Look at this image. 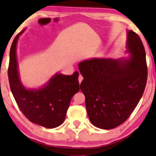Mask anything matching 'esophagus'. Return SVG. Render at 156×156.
Segmentation results:
<instances>
[{"label": "esophagus", "mask_w": 156, "mask_h": 156, "mask_svg": "<svg viewBox=\"0 0 156 156\" xmlns=\"http://www.w3.org/2000/svg\"><path fill=\"white\" fill-rule=\"evenodd\" d=\"M78 80H79V82H80V84L81 82H82V81L83 80V76L80 74V76H79V78H78Z\"/></svg>", "instance_id": "esophagus-1"}]
</instances>
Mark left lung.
Masks as SVG:
<instances>
[{"label": "left lung", "instance_id": "left-lung-1", "mask_svg": "<svg viewBox=\"0 0 156 156\" xmlns=\"http://www.w3.org/2000/svg\"><path fill=\"white\" fill-rule=\"evenodd\" d=\"M129 58H92L79 63L84 77L80 89L85 96L89 120L96 127L112 129L127 120L146 85V52L139 36L127 32Z\"/></svg>", "mask_w": 156, "mask_h": 156}]
</instances>
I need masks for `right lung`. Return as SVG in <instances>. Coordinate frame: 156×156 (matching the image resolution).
Returning <instances> with one entry per match:
<instances>
[{"instance_id":"add662e5","label":"right lung","mask_w":156,"mask_h":156,"mask_svg":"<svg viewBox=\"0 0 156 156\" xmlns=\"http://www.w3.org/2000/svg\"><path fill=\"white\" fill-rule=\"evenodd\" d=\"M24 31L16 35L10 48L8 71L10 89L19 108L29 121L53 129L64 122L72 97L80 91L79 72L72 75L57 73L44 87L27 89L20 82L16 56L19 36Z\"/></svg>"}]
</instances>
